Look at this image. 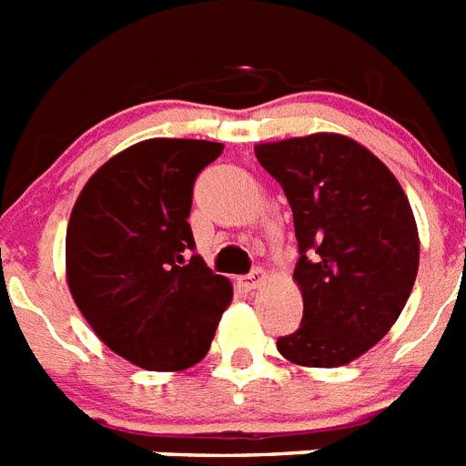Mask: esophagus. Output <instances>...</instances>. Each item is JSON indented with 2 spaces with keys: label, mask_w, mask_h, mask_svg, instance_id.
Instances as JSON below:
<instances>
[{
  "label": "esophagus",
  "mask_w": 466,
  "mask_h": 466,
  "mask_svg": "<svg viewBox=\"0 0 466 466\" xmlns=\"http://www.w3.org/2000/svg\"><path fill=\"white\" fill-rule=\"evenodd\" d=\"M263 281H265V272L260 268H253L251 272H248V275L241 277V284H244V287L248 289V291H253V289L260 287Z\"/></svg>",
  "instance_id": "34e87169"
}]
</instances>
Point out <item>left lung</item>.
I'll return each instance as SVG.
<instances>
[{"mask_svg":"<svg viewBox=\"0 0 466 466\" xmlns=\"http://www.w3.org/2000/svg\"><path fill=\"white\" fill-rule=\"evenodd\" d=\"M256 158L287 194L299 241L303 319L277 348L296 365H346L384 339L414 287L420 237L408 197L377 156L341 135L258 144Z\"/></svg>","mask_w":466,"mask_h":466,"instance_id":"1","label":"left lung"}]
</instances>
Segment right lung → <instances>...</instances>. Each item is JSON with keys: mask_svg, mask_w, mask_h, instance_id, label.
<instances>
[{"mask_svg": "<svg viewBox=\"0 0 466 466\" xmlns=\"http://www.w3.org/2000/svg\"><path fill=\"white\" fill-rule=\"evenodd\" d=\"M222 154L206 139H147L113 156L77 197L66 234L76 306L96 336L144 370L208 353L232 284L194 253V182Z\"/></svg>", "mask_w": 466, "mask_h": 466, "instance_id": "1", "label": "right lung"}]
</instances>
